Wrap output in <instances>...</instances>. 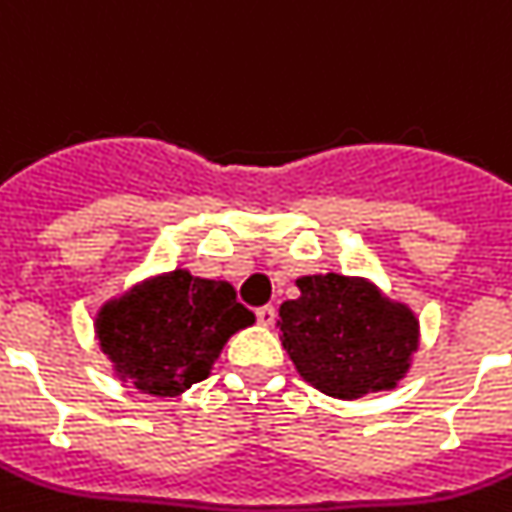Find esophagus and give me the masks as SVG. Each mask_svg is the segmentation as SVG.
<instances>
[{"label": "esophagus", "instance_id": "esophagus-1", "mask_svg": "<svg viewBox=\"0 0 512 512\" xmlns=\"http://www.w3.org/2000/svg\"><path fill=\"white\" fill-rule=\"evenodd\" d=\"M256 319H259L261 327H272L274 319H277V308H274V306L256 308Z\"/></svg>", "mask_w": 512, "mask_h": 512}]
</instances>
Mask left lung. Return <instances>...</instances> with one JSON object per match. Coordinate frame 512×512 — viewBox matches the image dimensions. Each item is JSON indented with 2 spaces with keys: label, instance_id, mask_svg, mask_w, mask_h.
<instances>
[{
  "label": "left lung",
  "instance_id": "8db88e82",
  "mask_svg": "<svg viewBox=\"0 0 512 512\" xmlns=\"http://www.w3.org/2000/svg\"><path fill=\"white\" fill-rule=\"evenodd\" d=\"M301 298L280 306V340L295 369L324 395L356 400L392 390L418 348V322L358 277H301Z\"/></svg>",
  "mask_w": 512,
  "mask_h": 512
}]
</instances>
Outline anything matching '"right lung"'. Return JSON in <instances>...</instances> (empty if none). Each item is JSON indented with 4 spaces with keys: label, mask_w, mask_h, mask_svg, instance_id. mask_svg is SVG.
I'll use <instances>...</instances> for the list:
<instances>
[{
    "label": "right lung",
    "mask_w": 512,
    "mask_h": 512,
    "mask_svg": "<svg viewBox=\"0 0 512 512\" xmlns=\"http://www.w3.org/2000/svg\"><path fill=\"white\" fill-rule=\"evenodd\" d=\"M253 322L230 282L177 269L109 301L96 316V335L122 379L172 398L209 377L230 335Z\"/></svg>",
    "instance_id": "obj_1"
}]
</instances>
